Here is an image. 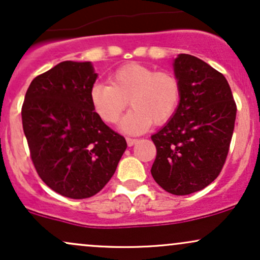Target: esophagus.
I'll return each mask as SVG.
<instances>
[{
    "mask_svg": "<svg viewBox=\"0 0 260 260\" xmlns=\"http://www.w3.org/2000/svg\"><path fill=\"white\" fill-rule=\"evenodd\" d=\"M126 140H127L128 147H132V145H134L137 142H138V139H136V138H127Z\"/></svg>",
    "mask_w": 260,
    "mask_h": 260,
    "instance_id": "obj_1",
    "label": "esophagus"
}]
</instances>
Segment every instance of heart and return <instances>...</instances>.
Segmentation results:
<instances>
[{
    "mask_svg": "<svg viewBox=\"0 0 260 260\" xmlns=\"http://www.w3.org/2000/svg\"><path fill=\"white\" fill-rule=\"evenodd\" d=\"M181 85L172 73L148 66L126 63L110 76V84L98 83L90 90L94 111L106 123H116L128 106L133 109L121 123L128 133H140L154 122L164 124L177 110Z\"/></svg>",
    "mask_w": 260,
    "mask_h": 260,
    "instance_id": "heart-1",
    "label": "heart"
}]
</instances>
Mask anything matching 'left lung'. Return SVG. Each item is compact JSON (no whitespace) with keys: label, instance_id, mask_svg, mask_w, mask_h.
<instances>
[{"label":"left lung","instance_id":"left-lung-1","mask_svg":"<svg viewBox=\"0 0 260 260\" xmlns=\"http://www.w3.org/2000/svg\"><path fill=\"white\" fill-rule=\"evenodd\" d=\"M174 70L181 99L175 115L151 136L156 147L151 175L166 192L187 196L209 186L221 172L237 106L223 74L201 58L181 53Z\"/></svg>","mask_w":260,"mask_h":260}]
</instances>
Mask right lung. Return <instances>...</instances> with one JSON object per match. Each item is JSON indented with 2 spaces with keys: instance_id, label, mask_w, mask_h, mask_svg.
<instances>
[{
  "instance_id": "add662e5",
  "label": "right lung",
  "mask_w": 260,
  "mask_h": 260,
  "mask_svg": "<svg viewBox=\"0 0 260 260\" xmlns=\"http://www.w3.org/2000/svg\"><path fill=\"white\" fill-rule=\"evenodd\" d=\"M90 62L64 61L35 77L22 122L38 175L58 194L89 198L111 180L127 148L124 137L94 111Z\"/></svg>"
}]
</instances>
